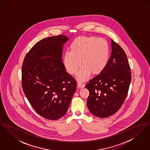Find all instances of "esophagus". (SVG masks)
<instances>
[{
    "label": "esophagus",
    "mask_w": 150,
    "mask_h": 150,
    "mask_svg": "<svg viewBox=\"0 0 150 150\" xmlns=\"http://www.w3.org/2000/svg\"><path fill=\"white\" fill-rule=\"evenodd\" d=\"M77 86H78L79 88H83L84 87V84L81 83L79 82V83H78V84H77Z\"/></svg>",
    "instance_id": "obj_1"
}]
</instances>
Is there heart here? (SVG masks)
Returning <instances> with one entry per match:
<instances>
[{
  "label": "heart",
  "instance_id": "heart-1",
  "mask_svg": "<svg viewBox=\"0 0 150 150\" xmlns=\"http://www.w3.org/2000/svg\"><path fill=\"white\" fill-rule=\"evenodd\" d=\"M70 53L64 57V67L71 75H78L80 81L87 80L90 74L98 75L103 71L108 62L110 47L107 41L96 36H79L71 43Z\"/></svg>",
  "mask_w": 150,
  "mask_h": 150
}]
</instances>
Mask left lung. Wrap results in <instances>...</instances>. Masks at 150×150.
<instances>
[{
  "mask_svg": "<svg viewBox=\"0 0 150 150\" xmlns=\"http://www.w3.org/2000/svg\"><path fill=\"white\" fill-rule=\"evenodd\" d=\"M111 47V56L105 70L86 86L89 92L88 109L100 118L109 117L120 109L127 96L132 79L124 50L113 40Z\"/></svg>",
  "mask_w": 150,
  "mask_h": 150,
  "instance_id": "obj_1",
  "label": "left lung"
}]
</instances>
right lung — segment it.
Here are the masks:
<instances>
[{"mask_svg": "<svg viewBox=\"0 0 150 150\" xmlns=\"http://www.w3.org/2000/svg\"><path fill=\"white\" fill-rule=\"evenodd\" d=\"M69 40L62 35L43 39L32 47L22 64L24 93L36 112L48 120L64 116L76 89V81L66 71L62 59Z\"/></svg>", "mask_w": 150, "mask_h": 150, "instance_id": "obj_1", "label": "right lung"}]
</instances>
